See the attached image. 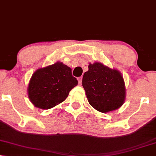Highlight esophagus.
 <instances>
[{
    "instance_id": "esophagus-1",
    "label": "esophagus",
    "mask_w": 156,
    "mask_h": 156,
    "mask_svg": "<svg viewBox=\"0 0 156 156\" xmlns=\"http://www.w3.org/2000/svg\"><path fill=\"white\" fill-rule=\"evenodd\" d=\"M78 84H81L82 83V77H80V78H78Z\"/></svg>"
}]
</instances>
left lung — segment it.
<instances>
[{
    "label": "left lung",
    "instance_id": "obj_1",
    "mask_svg": "<svg viewBox=\"0 0 156 156\" xmlns=\"http://www.w3.org/2000/svg\"><path fill=\"white\" fill-rule=\"evenodd\" d=\"M82 85L90 105L102 113L118 109L125 101L126 88L122 73L99 62L89 63Z\"/></svg>",
    "mask_w": 156,
    "mask_h": 156
}]
</instances>
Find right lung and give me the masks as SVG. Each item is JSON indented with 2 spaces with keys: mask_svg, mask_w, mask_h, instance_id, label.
Listing matches in <instances>:
<instances>
[{
  "mask_svg": "<svg viewBox=\"0 0 156 156\" xmlns=\"http://www.w3.org/2000/svg\"><path fill=\"white\" fill-rule=\"evenodd\" d=\"M77 85L78 80L72 76V69L58 61L37 69L29 80L27 93L34 106L49 109L65 101Z\"/></svg>",
  "mask_w": 156,
  "mask_h": 156,
  "instance_id": "obj_1",
  "label": "right lung"
}]
</instances>
